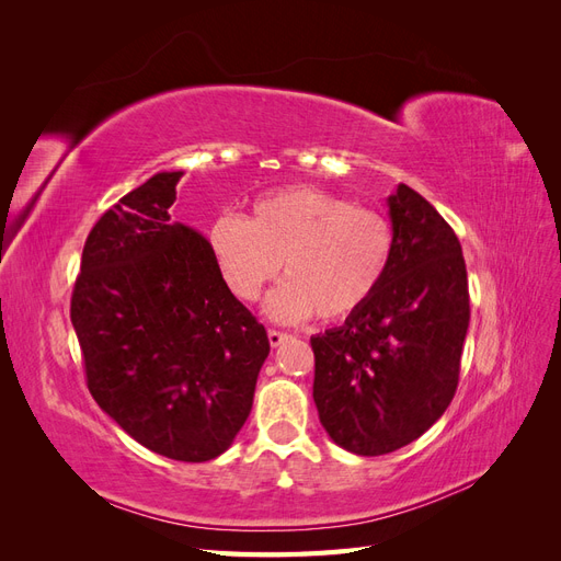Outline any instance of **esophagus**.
<instances>
[{
    "instance_id": "34e87169",
    "label": "esophagus",
    "mask_w": 561,
    "mask_h": 561,
    "mask_svg": "<svg viewBox=\"0 0 561 561\" xmlns=\"http://www.w3.org/2000/svg\"><path fill=\"white\" fill-rule=\"evenodd\" d=\"M266 334H268V344L274 346V348L280 346V344L285 342V339H287V334H285V332H278V330H268Z\"/></svg>"
}]
</instances>
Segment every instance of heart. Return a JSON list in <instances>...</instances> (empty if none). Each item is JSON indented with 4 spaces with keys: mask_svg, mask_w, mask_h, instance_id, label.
Instances as JSON below:
<instances>
[{
    "mask_svg": "<svg viewBox=\"0 0 561 561\" xmlns=\"http://www.w3.org/2000/svg\"><path fill=\"white\" fill-rule=\"evenodd\" d=\"M210 250L229 290L254 301L283 271L266 313L283 322L309 316L344 320L377 295L396 252L390 219L316 186L260 196L250 217L219 215Z\"/></svg>",
    "mask_w": 561,
    "mask_h": 561,
    "instance_id": "obj_1",
    "label": "heart"
}]
</instances>
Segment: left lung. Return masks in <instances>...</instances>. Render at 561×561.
Masks as SVG:
<instances>
[{
    "label": "left lung",
    "instance_id": "obj_1",
    "mask_svg": "<svg viewBox=\"0 0 561 561\" xmlns=\"http://www.w3.org/2000/svg\"><path fill=\"white\" fill-rule=\"evenodd\" d=\"M388 215L396 252L377 295L311 336L320 423L358 456L410 445L445 414L470 322L463 252L445 217L407 184Z\"/></svg>",
    "mask_w": 561,
    "mask_h": 561
}]
</instances>
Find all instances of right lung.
<instances>
[{
  "label": "right lung",
  "mask_w": 561,
  "mask_h": 561,
  "mask_svg": "<svg viewBox=\"0 0 561 561\" xmlns=\"http://www.w3.org/2000/svg\"><path fill=\"white\" fill-rule=\"evenodd\" d=\"M182 175L157 173L98 219L70 316L100 410L142 447L203 463L243 428L268 336L210 243L171 219Z\"/></svg>",
  "instance_id": "add662e5"
}]
</instances>
